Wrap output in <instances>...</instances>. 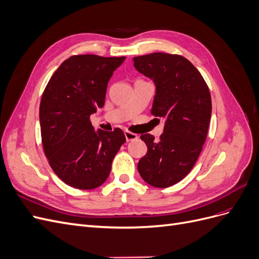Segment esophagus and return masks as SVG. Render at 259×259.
Listing matches in <instances>:
<instances>
[{
    "label": "esophagus",
    "mask_w": 259,
    "mask_h": 259,
    "mask_svg": "<svg viewBox=\"0 0 259 259\" xmlns=\"http://www.w3.org/2000/svg\"><path fill=\"white\" fill-rule=\"evenodd\" d=\"M124 135H125V138H126V142H132V140H136L138 138V136L136 134H134V133H131L128 131L125 132Z\"/></svg>",
    "instance_id": "obj_1"
}]
</instances>
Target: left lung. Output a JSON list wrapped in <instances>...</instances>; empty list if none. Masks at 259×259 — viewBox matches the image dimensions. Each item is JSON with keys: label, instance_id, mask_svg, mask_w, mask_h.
<instances>
[{"label": "left lung", "instance_id": "1", "mask_svg": "<svg viewBox=\"0 0 259 259\" xmlns=\"http://www.w3.org/2000/svg\"><path fill=\"white\" fill-rule=\"evenodd\" d=\"M133 60L137 71L154 82L151 113L165 119L158 142L150 134L140 136L148 151L138 171L149 185L167 188L189 174L202 151L211 114L209 90L198 69L180 55L152 53Z\"/></svg>", "mask_w": 259, "mask_h": 259}]
</instances>
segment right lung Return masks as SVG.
<instances>
[{"mask_svg": "<svg viewBox=\"0 0 259 259\" xmlns=\"http://www.w3.org/2000/svg\"><path fill=\"white\" fill-rule=\"evenodd\" d=\"M125 57L74 55L52 75L40 104L44 153L62 182L76 189L103 185L125 143L121 128L95 131L91 114L105 105L107 85Z\"/></svg>", "mask_w": 259, "mask_h": 259, "instance_id": "add662e5", "label": "right lung"}]
</instances>
